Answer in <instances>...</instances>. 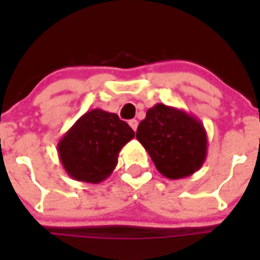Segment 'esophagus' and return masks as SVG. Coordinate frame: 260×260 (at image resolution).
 <instances>
[{"label": "esophagus", "instance_id": "34e87169", "mask_svg": "<svg viewBox=\"0 0 260 260\" xmlns=\"http://www.w3.org/2000/svg\"><path fill=\"white\" fill-rule=\"evenodd\" d=\"M128 125L132 126V128L134 130V132H137V127H138V121L137 119H130L128 121Z\"/></svg>", "mask_w": 260, "mask_h": 260}]
</instances>
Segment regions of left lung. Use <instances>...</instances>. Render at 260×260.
<instances>
[{
	"mask_svg": "<svg viewBox=\"0 0 260 260\" xmlns=\"http://www.w3.org/2000/svg\"><path fill=\"white\" fill-rule=\"evenodd\" d=\"M137 139L156 169L169 180L191 176L207 157V133L201 119L161 103L147 110L138 126Z\"/></svg>",
	"mask_w": 260,
	"mask_h": 260,
	"instance_id": "8db88e82",
	"label": "left lung"
}]
</instances>
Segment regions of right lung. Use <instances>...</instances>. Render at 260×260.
I'll return each mask as SVG.
<instances>
[{"instance_id":"right-lung-1","label":"right lung","mask_w":260,"mask_h":260,"mask_svg":"<svg viewBox=\"0 0 260 260\" xmlns=\"http://www.w3.org/2000/svg\"><path fill=\"white\" fill-rule=\"evenodd\" d=\"M134 135V130L116 113L89 110L59 139V161L73 180L100 183L114 171L119 151Z\"/></svg>"}]
</instances>
